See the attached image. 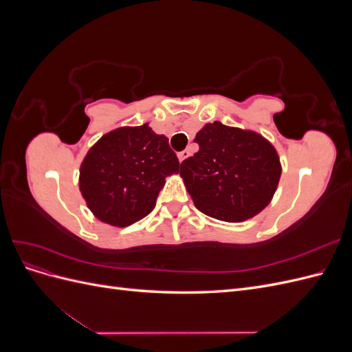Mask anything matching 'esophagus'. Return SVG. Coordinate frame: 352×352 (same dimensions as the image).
Masks as SVG:
<instances>
[{
    "instance_id": "1",
    "label": "esophagus",
    "mask_w": 352,
    "mask_h": 352,
    "mask_svg": "<svg viewBox=\"0 0 352 352\" xmlns=\"http://www.w3.org/2000/svg\"><path fill=\"white\" fill-rule=\"evenodd\" d=\"M177 157H179V162H180V163H184L185 160L189 157V151H188V150H185V151H182V153H179V155H177Z\"/></svg>"
}]
</instances>
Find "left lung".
I'll list each match as a JSON object with an SVG mask.
<instances>
[{
    "instance_id": "1",
    "label": "left lung",
    "mask_w": 352,
    "mask_h": 352,
    "mask_svg": "<svg viewBox=\"0 0 352 352\" xmlns=\"http://www.w3.org/2000/svg\"><path fill=\"white\" fill-rule=\"evenodd\" d=\"M194 141L199 151L180 164V176L201 212L239 223L270 204L282 164L264 136L214 122L202 127Z\"/></svg>"
}]
</instances>
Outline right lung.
I'll list each match as a JSON object with an SVG mask.
<instances>
[{
    "label": "right lung",
    "mask_w": 352,
    "mask_h": 352,
    "mask_svg": "<svg viewBox=\"0 0 352 352\" xmlns=\"http://www.w3.org/2000/svg\"><path fill=\"white\" fill-rule=\"evenodd\" d=\"M179 173V160L164 135L148 123L102 135L85 155L79 189L92 214L124 228L154 210L166 177Z\"/></svg>",
    "instance_id": "1"
}]
</instances>
